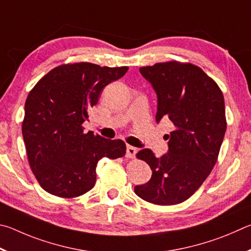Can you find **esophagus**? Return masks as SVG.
I'll list each match as a JSON object with an SVG mask.
<instances>
[{
	"instance_id": "34e87169",
	"label": "esophagus",
	"mask_w": 251,
	"mask_h": 251,
	"mask_svg": "<svg viewBox=\"0 0 251 251\" xmlns=\"http://www.w3.org/2000/svg\"><path fill=\"white\" fill-rule=\"evenodd\" d=\"M137 152H138L137 148L128 146V147H126V157H129V159H133V157H135Z\"/></svg>"
}]
</instances>
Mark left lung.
<instances>
[{
  "instance_id": "obj_1",
  "label": "left lung",
  "mask_w": 251,
  "mask_h": 251,
  "mask_svg": "<svg viewBox=\"0 0 251 251\" xmlns=\"http://www.w3.org/2000/svg\"><path fill=\"white\" fill-rule=\"evenodd\" d=\"M140 73L157 96L156 122L169 119L175 128L165 135L169 151L163 156L156 157L150 149L138 152L152 176L134 192L152 204H179L199 190L217 161L227 126L223 92L192 64L157 63Z\"/></svg>"
}]
</instances>
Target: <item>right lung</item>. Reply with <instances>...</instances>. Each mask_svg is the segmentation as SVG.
I'll return each mask as SVG.
<instances>
[{"label": "right lung", "mask_w": 251, "mask_h": 251, "mask_svg": "<svg viewBox=\"0 0 251 251\" xmlns=\"http://www.w3.org/2000/svg\"><path fill=\"white\" fill-rule=\"evenodd\" d=\"M126 70L91 63L61 65L30 90L22 133L30 169L47 193L65 199L85 194L95 186L100 159L126 154L122 140L83 133L82 123L101 90Z\"/></svg>", "instance_id": "add662e5"}]
</instances>
